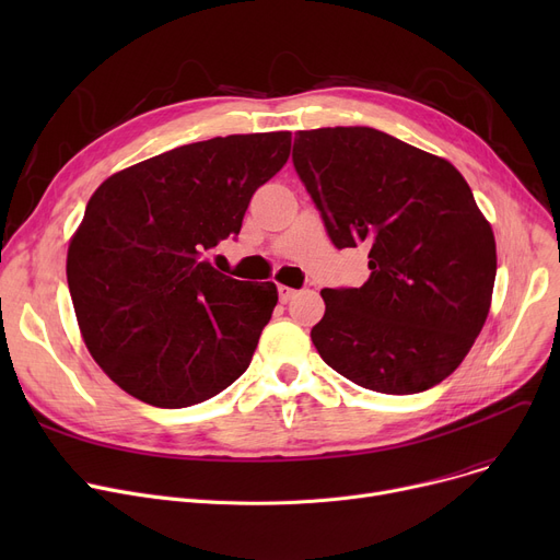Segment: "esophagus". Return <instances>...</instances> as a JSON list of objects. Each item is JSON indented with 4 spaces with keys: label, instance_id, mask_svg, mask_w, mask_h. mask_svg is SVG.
Here are the masks:
<instances>
[{
    "label": "esophagus",
    "instance_id": "34e87169",
    "mask_svg": "<svg viewBox=\"0 0 560 560\" xmlns=\"http://www.w3.org/2000/svg\"><path fill=\"white\" fill-rule=\"evenodd\" d=\"M298 298V290L295 288H288V285H279V300L281 304H288Z\"/></svg>",
    "mask_w": 560,
    "mask_h": 560
}]
</instances>
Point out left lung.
Returning <instances> with one entry per match:
<instances>
[{"mask_svg": "<svg viewBox=\"0 0 560 560\" xmlns=\"http://www.w3.org/2000/svg\"><path fill=\"white\" fill-rule=\"evenodd\" d=\"M292 163L331 243L370 258L361 288L322 290L319 357L368 390L433 388L483 329L497 275L492 229L463 174L370 127L300 131Z\"/></svg>", "mask_w": 560, "mask_h": 560, "instance_id": "obj_1", "label": "left lung"}]
</instances>
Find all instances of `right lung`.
Wrapping results in <instances>:
<instances>
[{
    "label": "right lung",
    "mask_w": 560,
    "mask_h": 560,
    "mask_svg": "<svg viewBox=\"0 0 560 560\" xmlns=\"http://www.w3.org/2000/svg\"><path fill=\"white\" fill-rule=\"evenodd\" d=\"M288 156L290 131L201 140L108 176L88 201L68 285L88 351L125 393L184 408L249 368L277 285L231 279L209 254Z\"/></svg>",
    "instance_id": "right-lung-1"
}]
</instances>
